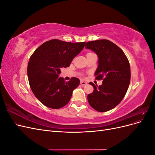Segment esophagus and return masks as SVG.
Here are the masks:
<instances>
[{
	"mask_svg": "<svg viewBox=\"0 0 155 155\" xmlns=\"http://www.w3.org/2000/svg\"><path fill=\"white\" fill-rule=\"evenodd\" d=\"M87 83L86 82H85V81H81V82H80V85H82V86H85V85H87Z\"/></svg>",
	"mask_w": 155,
	"mask_h": 155,
	"instance_id": "esophagus-1",
	"label": "esophagus"
}]
</instances>
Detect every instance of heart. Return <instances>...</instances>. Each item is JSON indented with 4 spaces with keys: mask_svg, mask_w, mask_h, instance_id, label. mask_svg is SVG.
<instances>
[{
    "mask_svg": "<svg viewBox=\"0 0 155 155\" xmlns=\"http://www.w3.org/2000/svg\"><path fill=\"white\" fill-rule=\"evenodd\" d=\"M93 54V53H91V52H88V53H87L86 56H87V55H89V54Z\"/></svg>",
    "mask_w": 155,
    "mask_h": 155,
    "instance_id": "heart-1",
    "label": "heart"
}]
</instances>
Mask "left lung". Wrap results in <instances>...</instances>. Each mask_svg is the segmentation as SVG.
Masks as SVG:
<instances>
[{
    "mask_svg": "<svg viewBox=\"0 0 155 155\" xmlns=\"http://www.w3.org/2000/svg\"><path fill=\"white\" fill-rule=\"evenodd\" d=\"M85 46L97 55L95 79L103 80L99 87L90 83L94 91L87 96L88 101L96 110L107 112L118 105L127 91L130 81L129 60L122 50L109 40L89 41Z\"/></svg>",
    "mask_w": 155,
    "mask_h": 155,
    "instance_id": "obj_1",
    "label": "left lung"
}]
</instances>
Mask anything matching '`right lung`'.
<instances>
[{
  "mask_svg": "<svg viewBox=\"0 0 155 155\" xmlns=\"http://www.w3.org/2000/svg\"><path fill=\"white\" fill-rule=\"evenodd\" d=\"M85 45V42L52 39L41 45L31 55L27 70L30 86L35 96L46 107L58 109L69 102L74 89L80 81L73 77L66 82L58 76L61 70L70 66Z\"/></svg>",
  "mask_w": 155,
  "mask_h": 155,
  "instance_id": "obj_1",
  "label": "right lung"
}]
</instances>
